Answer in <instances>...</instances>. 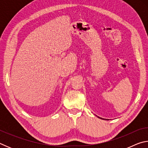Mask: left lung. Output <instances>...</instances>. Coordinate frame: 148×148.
<instances>
[{
  "label": "left lung",
  "mask_w": 148,
  "mask_h": 148,
  "mask_svg": "<svg viewBox=\"0 0 148 148\" xmlns=\"http://www.w3.org/2000/svg\"><path fill=\"white\" fill-rule=\"evenodd\" d=\"M99 118H101V117H99ZM101 119H102V118H101Z\"/></svg>",
  "instance_id": "left-lung-1"
}]
</instances>
